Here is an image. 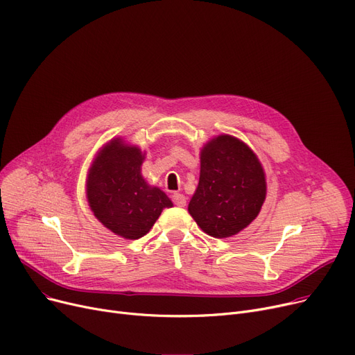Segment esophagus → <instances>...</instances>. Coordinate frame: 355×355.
<instances>
[{
	"label": "esophagus",
	"mask_w": 355,
	"mask_h": 355,
	"mask_svg": "<svg viewBox=\"0 0 355 355\" xmlns=\"http://www.w3.org/2000/svg\"><path fill=\"white\" fill-rule=\"evenodd\" d=\"M173 200H174L175 206H178V207H184V206H186V203H187L186 196L180 194V193H174V194H173Z\"/></svg>",
	"instance_id": "obj_1"
}]
</instances>
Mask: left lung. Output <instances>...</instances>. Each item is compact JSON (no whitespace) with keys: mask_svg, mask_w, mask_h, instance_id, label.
<instances>
[{"mask_svg":"<svg viewBox=\"0 0 355 355\" xmlns=\"http://www.w3.org/2000/svg\"><path fill=\"white\" fill-rule=\"evenodd\" d=\"M267 196L264 168L254 150L230 135L214 136L200 150L198 186L189 213L213 238H229L248 226Z\"/></svg>","mask_w":355,"mask_h":355,"instance_id":"1","label":"left lung"}]
</instances>
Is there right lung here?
<instances>
[{"label": "right lung", "instance_id": "add662e5", "mask_svg": "<svg viewBox=\"0 0 355 355\" xmlns=\"http://www.w3.org/2000/svg\"><path fill=\"white\" fill-rule=\"evenodd\" d=\"M146 152L139 146L114 137L92 161L85 193L96 218L117 236L139 239L155 225L162 210L173 202L142 177Z\"/></svg>", "mask_w": 355, "mask_h": 355}]
</instances>
